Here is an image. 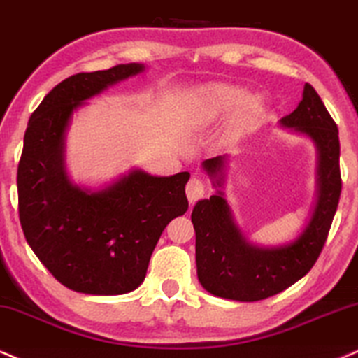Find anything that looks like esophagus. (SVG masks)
<instances>
[{"label":"esophagus","instance_id":"1","mask_svg":"<svg viewBox=\"0 0 358 358\" xmlns=\"http://www.w3.org/2000/svg\"><path fill=\"white\" fill-rule=\"evenodd\" d=\"M204 192H206V184L202 182L201 179L192 178L189 180L186 186V194H187L189 202H196L197 199H201V197L204 196Z\"/></svg>","mask_w":358,"mask_h":358}]
</instances>
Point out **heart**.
I'll list each match as a JSON object with an SVG mask.
<instances>
[{
    "label": "heart",
    "mask_w": 358,
    "mask_h": 358,
    "mask_svg": "<svg viewBox=\"0 0 358 358\" xmlns=\"http://www.w3.org/2000/svg\"><path fill=\"white\" fill-rule=\"evenodd\" d=\"M197 108L207 117H220L231 113L239 103V111L236 114V121L239 124H249L262 111V101L255 96L245 99V91L239 86L232 85H209L201 87L194 96Z\"/></svg>",
    "instance_id": "b5f03b06"
}]
</instances>
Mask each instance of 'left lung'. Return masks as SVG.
<instances>
[{
	"label": "left lung",
	"instance_id": "obj_1",
	"mask_svg": "<svg viewBox=\"0 0 358 358\" xmlns=\"http://www.w3.org/2000/svg\"><path fill=\"white\" fill-rule=\"evenodd\" d=\"M280 127L306 136L317 151V192L310 217L294 241L259 245L242 232L224 197L229 156L206 159L202 169L215 194L192 209L196 231V266L201 285L215 297L255 302L289 289L310 271L327 241L341 199V143L338 129L320 96L306 83L302 101Z\"/></svg>",
	"mask_w": 358,
	"mask_h": 358
}]
</instances>
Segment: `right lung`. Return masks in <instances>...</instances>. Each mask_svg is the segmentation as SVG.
I'll use <instances>...</instances> for the list:
<instances>
[{
    "mask_svg": "<svg viewBox=\"0 0 358 358\" xmlns=\"http://www.w3.org/2000/svg\"><path fill=\"white\" fill-rule=\"evenodd\" d=\"M144 71V64L129 63L74 74L48 92L26 127L17 166L21 227L43 266L74 292L138 289L164 227L189 207V172L129 169L99 187L73 182L68 174L66 134L74 113Z\"/></svg>",
    "mask_w": 358,
    "mask_h": 358,
    "instance_id": "right-lung-1",
    "label": "right lung"
}]
</instances>
